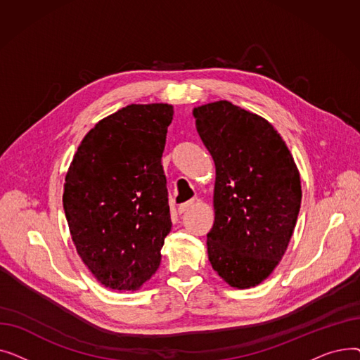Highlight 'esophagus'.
Listing matches in <instances>:
<instances>
[{"mask_svg": "<svg viewBox=\"0 0 360 360\" xmlns=\"http://www.w3.org/2000/svg\"><path fill=\"white\" fill-rule=\"evenodd\" d=\"M191 207H194V200H191V201H186V202L181 204V205L178 207V213H179V214H182V213H185V212L190 210Z\"/></svg>", "mask_w": 360, "mask_h": 360, "instance_id": "1", "label": "esophagus"}]
</instances>
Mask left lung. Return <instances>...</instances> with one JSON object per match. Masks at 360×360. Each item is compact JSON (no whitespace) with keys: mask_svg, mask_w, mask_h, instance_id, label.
<instances>
[{"mask_svg":"<svg viewBox=\"0 0 360 360\" xmlns=\"http://www.w3.org/2000/svg\"><path fill=\"white\" fill-rule=\"evenodd\" d=\"M193 115L216 165L210 264L232 288H254L288 250L302 200L299 170L278 132L257 113L219 101Z\"/></svg>","mask_w":360,"mask_h":360,"instance_id":"8db88e82","label":"left lung"}]
</instances>
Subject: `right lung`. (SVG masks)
<instances>
[{
  "instance_id": "1",
  "label": "right lung",
  "mask_w": 360,
  "mask_h": 360,
  "mask_svg": "<svg viewBox=\"0 0 360 360\" xmlns=\"http://www.w3.org/2000/svg\"><path fill=\"white\" fill-rule=\"evenodd\" d=\"M167 103L128 105L94 125L68 167L63 204L77 254L105 288L137 290L172 228L162 155Z\"/></svg>"
}]
</instances>
